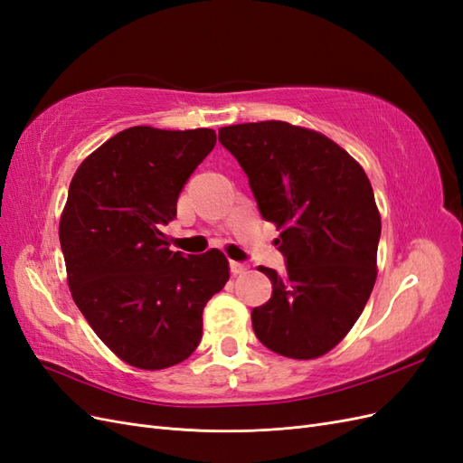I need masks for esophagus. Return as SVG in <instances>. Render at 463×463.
Instances as JSON below:
<instances>
[{"mask_svg": "<svg viewBox=\"0 0 463 463\" xmlns=\"http://www.w3.org/2000/svg\"><path fill=\"white\" fill-rule=\"evenodd\" d=\"M230 269H232V272L233 274H245L247 270H249V262H245V260H232L230 262Z\"/></svg>", "mask_w": 463, "mask_h": 463, "instance_id": "34e87169", "label": "esophagus"}]
</instances>
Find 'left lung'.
<instances>
[{
  "instance_id": "1",
  "label": "left lung",
  "mask_w": 463,
  "mask_h": 463,
  "mask_svg": "<svg viewBox=\"0 0 463 463\" xmlns=\"http://www.w3.org/2000/svg\"><path fill=\"white\" fill-rule=\"evenodd\" d=\"M218 141L247 174L260 216L282 230L274 243L286 272L259 266L272 298L250 313L257 338L286 357L325 355L352 330L376 279L371 181L328 137L286 121L230 125Z\"/></svg>"
}]
</instances>
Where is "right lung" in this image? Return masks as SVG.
Instances as JSON below:
<instances>
[{"mask_svg":"<svg viewBox=\"0 0 463 463\" xmlns=\"http://www.w3.org/2000/svg\"><path fill=\"white\" fill-rule=\"evenodd\" d=\"M213 129L131 128L79 165L60 222L69 289L89 325L133 367L177 365L197 349L203 311L226 286L218 249L174 253L162 233Z\"/></svg>","mask_w":463,"mask_h":463,"instance_id":"add662e5","label":"right lung"}]
</instances>
